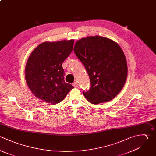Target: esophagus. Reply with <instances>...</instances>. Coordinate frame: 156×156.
<instances>
[{
	"mask_svg": "<svg viewBox=\"0 0 156 156\" xmlns=\"http://www.w3.org/2000/svg\"><path fill=\"white\" fill-rule=\"evenodd\" d=\"M73 87H74L77 88V87H78V83H77V82H74V83H73Z\"/></svg>",
	"mask_w": 156,
	"mask_h": 156,
	"instance_id": "obj_1",
	"label": "esophagus"
}]
</instances>
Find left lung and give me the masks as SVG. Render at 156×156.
<instances>
[{"instance_id": "left-lung-1", "label": "left lung", "mask_w": 156, "mask_h": 156, "mask_svg": "<svg viewBox=\"0 0 156 156\" xmlns=\"http://www.w3.org/2000/svg\"><path fill=\"white\" fill-rule=\"evenodd\" d=\"M74 51L90 77L91 88L83 94L93 104L113 99L122 89L127 76L125 55L115 41L90 36L79 40Z\"/></svg>"}]
</instances>
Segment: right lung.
<instances>
[{
  "label": "right lung",
  "instance_id": "1",
  "mask_svg": "<svg viewBox=\"0 0 156 156\" xmlns=\"http://www.w3.org/2000/svg\"><path fill=\"white\" fill-rule=\"evenodd\" d=\"M74 40L46 41L30 54L25 68L26 83L32 93L48 103L62 101L74 88L65 82L62 64L73 51Z\"/></svg>",
  "mask_w": 156,
  "mask_h": 156
}]
</instances>
